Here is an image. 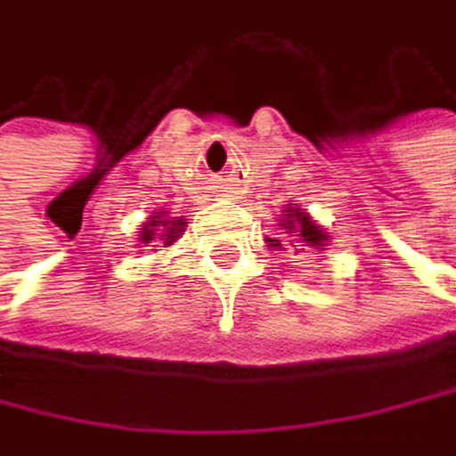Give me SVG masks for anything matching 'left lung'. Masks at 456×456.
I'll return each mask as SVG.
<instances>
[{
  "mask_svg": "<svg viewBox=\"0 0 456 456\" xmlns=\"http://www.w3.org/2000/svg\"><path fill=\"white\" fill-rule=\"evenodd\" d=\"M283 212H286V218L281 221V226L297 240L300 247H312V249H323L326 247L329 235L309 218V212L297 209V207H286ZM269 247L283 249V244H281V240H275V238H269Z\"/></svg>",
  "mask_w": 456,
  "mask_h": 456,
  "instance_id": "1",
  "label": "left lung"
}]
</instances>
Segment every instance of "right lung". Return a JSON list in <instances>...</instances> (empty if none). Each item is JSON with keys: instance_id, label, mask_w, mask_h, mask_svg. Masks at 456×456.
<instances>
[{"instance_id": "right-lung-1", "label": "right lung", "mask_w": 456, "mask_h": 456, "mask_svg": "<svg viewBox=\"0 0 456 456\" xmlns=\"http://www.w3.org/2000/svg\"><path fill=\"white\" fill-rule=\"evenodd\" d=\"M183 226H187V218L178 221H167L164 216H150V221L142 226V244H152V240H161L164 247L175 244V240L183 235Z\"/></svg>"}]
</instances>
